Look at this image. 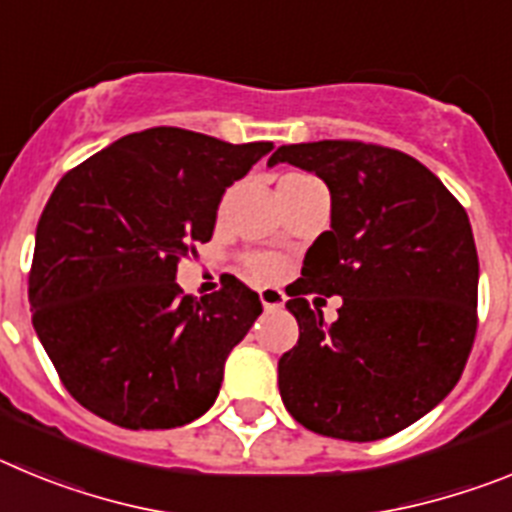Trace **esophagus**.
Listing matches in <instances>:
<instances>
[{
    "instance_id": "1",
    "label": "esophagus",
    "mask_w": 512,
    "mask_h": 512,
    "mask_svg": "<svg viewBox=\"0 0 512 512\" xmlns=\"http://www.w3.org/2000/svg\"><path fill=\"white\" fill-rule=\"evenodd\" d=\"M259 297H261V305H264L266 310H279V307H284V302H287V295H284L279 287L259 289Z\"/></svg>"
}]
</instances>
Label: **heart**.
Listing matches in <instances>:
<instances>
[{
    "instance_id": "heart-1",
    "label": "heart",
    "mask_w": 512,
    "mask_h": 512,
    "mask_svg": "<svg viewBox=\"0 0 512 512\" xmlns=\"http://www.w3.org/2000/svg\"><path fill=\"white\" fill-rule=\"evenodd\" d=\"M284 179H307L305 174H289ZM248 269H251L253 279H259V282H271V279H279L287 271V264L277 256H253L248 259Z\"/></svg>"
}]
</instances>
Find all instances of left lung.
<instances>
[{
	"instance_id": "8db88e82",
	"label": "left lung",
	"mask_w": 512,
	"mask_h": 512,
	"mask_svg": "<svg viewBox=\"0 0 512 512\" xmlns=\"http://www.w3.org/2000/svg\"><path fill=\"white\" fill-rule=\"evenodd\" d=\"M323 179L330 230L287 289L300 341L279 359L289 415L315 433L377 441L459 382L477 330L479 261L464 207L413 156L359 140L282 146L269 166ZM312 291L344 300L328 326Z\"/></svg>"
}]
</instances>
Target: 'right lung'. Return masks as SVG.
I'll list each match as a JSON object with an SVG mask.
<instances>
[{
	"label": "right lung",
	"instance_id": "right-lung-1",
	"mask_svg": "<svg viewBox=\"0 0 512 512\" xmlns=\"http://www.w3.org/2000/svg\"><path fill=\"white\" fill-rule=\"evenodd\" d=\"M271 148L151 128L94 153L53 189L27 295L45 354L94 415L151 431L212 408L261 302L235 277L200 300L182 295L176 264L210 241L225 189Z\"/></svg>",
	"mask_w": 512,
	"mask_h": 512
}]
</instances>
